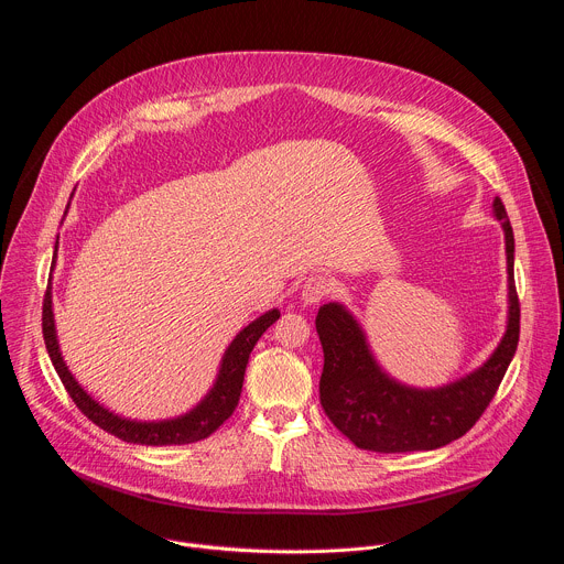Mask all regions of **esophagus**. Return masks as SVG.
I'll return each instance as SVG.
<instances>
[{
	"label": "esophagus",
	"instance_id": "esophagus-1",
	"mask_svg": "<svg viewBox=\"0 0 564 564\" xmlns=\"http://www.w3.org/2000/svg\"><path fill=\"white\" fill-rule=\"evenodd\" d=\"M330 292H333V281L328 276L316 274L303 283L301 301H303V305H318Z\"/></svg>",
	"mask_w": 564,
	"mask_h": 564
}]
</instances>
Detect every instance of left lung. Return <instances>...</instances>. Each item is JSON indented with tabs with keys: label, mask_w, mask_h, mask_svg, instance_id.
<instances>
[{
	"label": "left lung",
	"mask_w": 564,
	"mask_h": 564,
	"mask_svg": "<svg viewBox=\"0 0 564 564\" xmlns=\"http://www.w3.org/2000/svg\"><path fill=\"white\" fill-rule=\"evenodd\" d=\"M494 216L505 229L507 330L491 357L473 372L437 388L401 383L379 366L361 324L344 303L330 301L318 307L314 324L324 346L321 406L357 448L375 453L433 451L470 431L491 404L520 339V303L513 281L516 240L498 196Z\"/></svg>",
	"instance_id": "left-lung-1"
}]
</instances>
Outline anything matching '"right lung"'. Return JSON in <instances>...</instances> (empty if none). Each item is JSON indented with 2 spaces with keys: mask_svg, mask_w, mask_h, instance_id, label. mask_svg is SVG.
I'll return each instance as SVG.
<instances>
[{
  "mask_svg": "<svg viewBox=\"0 0 564 564\" xmlns=\"http://www.w3.org/2000/svg\"><path fill=\"white\" fill-rule=\"evenodd\" d=\"M66 209H68V205H66ZM57 240H59V236H57ZM57 240H55L53 268H55V259H57ZM279 316H281V312L276 307H272L265 314H261L259 318H254L252 324H248L231 339V344L223 352L218 375H216L212 388L192 411H187L185 415L172 417V420H155V422H138V420L116 415L113 411L102 406L98 399H94L83 388V383H77V379L70 375V370L62 357L59 341H57L51 276H48V288H46L44 307H42V333H44V344H46L48 357L53 361V368H55L57 377L62 379L66 392L75 401V406L83 411L96 426H100L102 431H107L129 444L172 446V444H192V442H200V440L209 437L234 413L238 399H240V388H243V377H246L250 352L254 350L261 335L274 324Z\"/></svg>",
  "mask_w": 564,
  "mask_h": 564,
  "instance_id": "obj_1",
  "label": "right lung"
}]
</instances>
